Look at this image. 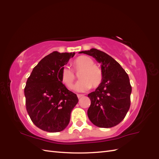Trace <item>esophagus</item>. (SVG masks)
Listing matches in <instances>:
<instances>
[{
    "label": "esophagus",
    "mask_w": 159,
    "mask_h": 159,
    "mask_svg": "<svg viewBox=\"0 0 159 159\" xmlns=\"http://www.w3.org/2000/svg\"><path fill=\"white\" fill-rule=\"evenodd\" d=\"M77 95H78V98L79 99H80V98H81L84 97V95H82V94H78Z\"/></svg>",
    "instance_id": "obj_1"
}]
</instances>
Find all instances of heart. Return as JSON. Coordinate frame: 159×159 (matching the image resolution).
Returning a JSON list of instances; mask_svg holds the SVG:
<instances>
[{"label":"heart","instance_id":"b5f03b06","mask_svg":"<svg viewBox=\"0 0 159 159\" xmlns=\"http://www.w3.org/2000/svg\"><path fill=\"white\" fill-rule=\"evenodd\" d=\"M74 66L77 71L81 70L79 77L81 80L74 85V89L78 92H85L91 86L98 87L103 79L102 71L98 66L94 65V61L91 57L81 56L74 60ZM60 79L67 87L71 88L75 75L74 71L68 66H65L60 71Z\"/></svg>","mask_w":159,"mask_h":159}]
</instances>
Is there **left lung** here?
Wrapping results in <instances>:
<instances>
[{"mask_svg":"<svg viewBox=\"0 0 159 159\" xmlns=\"http://www.w3.org/2000/svg\"><path fill=\"white\" fill-rule=\"evenodd\" d=\"M101 64L102 83L88 94L91 105L88 116L95 126L109 128L117 125L125 117L131 105L132 88L127 74L118 62L106 53L95 48L81 51Z\"/></svg>","mask_w":159,"mask_h":159,"instance_id":"1","label":"left lung"}]
</instances>
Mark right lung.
I'll use <instances>...</instances> for the list:
<instances>
[{"mask_svg":"<svg viewBox=\"0 0 159 159\" xmlns=\"http://www.w3.org/2000/svg\"><path fill=\"white\" fill-rule=\"evenodd\" d=\"M75 52H53L42 59L28 78L25 88L26 108L33 123L47 132L63 131L78 102L76 94L62 84L60 71Z\"/></svg>","mask_w":159,"mask_h":159,"instance_id":"add662e5","label":"right lung"}]
</instances>
